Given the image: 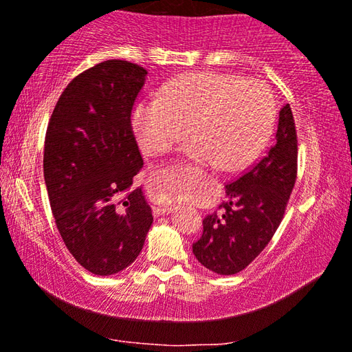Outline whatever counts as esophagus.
<instances>
[{
  "label": "esophagus",
  "mask_w": 352,
  "mask_h": 352,
  "mask_svg": "<svg viewBox=\"0 0 352 352\" xmlns=\"http://www.w3.org/2000/svg\"><path fill=\"white\" fill-rule=\"evenodd\" d=\"M153 214L160 216V214H168L175 210V205H153Z\"/></svg>",
  "instance_id": "esophagus-1"
}]
</instances>
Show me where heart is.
<instances>
[{
	"instance_id": "b5f03b06",
	"label": "heart",
	"mask_w": 352,
	"mask_h": 352,
	"mask_svg": "<svg viewBox=\"0 0 352 352\" xmlns=\"http://www.w3.org/2000/svg\"><path fill=\"white\" fill-rule=\"evenodd\" d=\"M276 104L261 81L199 72L177 76L162 89L160 99H142L133 109V128L141 147L158 155L192 138L189 153L204 165L235 171L250 165L271 136ZM163 201L186 200L194 184L177 171H162L155 181Z\"/></svg>"
}]
</instances>
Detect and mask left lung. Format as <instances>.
I'll return each instance as SVG.
<instances>
[{
    "instance_id": "left-lung-1",
    "label": "left lung",
    "mask_w": 352,
    "mask_h": 352,
    "mask_svg": "<svg viewBox=\"0 0 352 352\" xmlns=\"http://www.w3.org/2000/svg\"><path fill=\"white\" fill-rule=\"evenodd\" d=\"M298 171V138L290 104L266 155L226 184V199L204 219V232L192 245L199 263L219 276L243 271L266 248L285 214Z\"/></svg>"
}]
</instances>
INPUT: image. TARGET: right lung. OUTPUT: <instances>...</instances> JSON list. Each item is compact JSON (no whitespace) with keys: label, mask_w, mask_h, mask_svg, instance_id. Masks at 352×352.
Here are the masks:
<instances>
[{"label":"right lung","mask_w":352,"mask_h":352,"mask_svg":"<svg viewBox=\"0 0 352 352\" xmlns=\"http://www.w3.org/2000/svg\"><path fill=\"white\" fill-rule=\"evenodd\" d=\"M147 70L104 60L67 85L47 123L43 171L65 247L86 271L112 276L144 247L153 216L133 189L144 160L131 126Z\"/></svg>","instance_id":"right-lung-1"}]
</instances>
